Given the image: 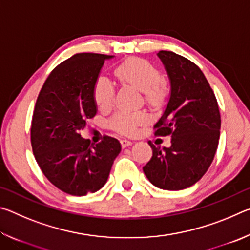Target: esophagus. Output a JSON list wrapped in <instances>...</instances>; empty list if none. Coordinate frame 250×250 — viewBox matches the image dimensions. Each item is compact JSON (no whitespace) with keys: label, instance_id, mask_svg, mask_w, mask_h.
<instances>
[{"label":"esophagus","instance_id":"esophagus-1","mask_svg":"<svg viewBox=\"0 0 250 250\" xmlns=\"http://www.w3.org/2000/svg\"><path fill=\"white\" fill-rule=\"evenodd\" d=\"M120 143H121V146L122 147H126V146H132V141L125 140V139H122V140H120Z\"/></svg>","mask_w":250,"mask_h":250}]
</instances>
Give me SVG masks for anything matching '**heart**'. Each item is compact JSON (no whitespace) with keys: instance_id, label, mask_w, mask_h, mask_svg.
Returning <instances> with one entry per match:
<instances>
[{"instance_id":"b5f03b06","label":"heart","mask_w":250,"mask_h":250,"mask_svg":"<svg viewBox=\"0 0 250 250\" xmlns=\"http://www.w3.org/2000/svg\"><path fill=\"white\" fill-rule=\"evenodd\" d=\"M116 78L124 86L143 92L146 103L151 107H161L167 97V89L163 83L161 71L151 62L140 58H131L120 64L115 70ZM94 99L101 111L108 112L116 101V87L111 80L101 77L95 84ZM149 121L146 113L119 112L110 122L116 132L126 137L137 134L138 128Z\"/></svg>"}]
</instances>
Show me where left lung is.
<instances>
[{
  "instance_id": "left-lung-1",
  "label": "left lung",
  "mask_w": 250,
  "mask_h": 250,
  "mask_svg": "<svg viewBox=\"0 0 250 250\" xmlns=\"http://www.w3.org/2000/svg\"><path fill=\"white\" fill-rule=\"evenodd\" d=\"M158 56L170 79L171 94L155 135H171L168 147H152L143 172L152 184L167 191L188 188L202 179L216 153L221 115L216 97L204 74L185 57L167 50Z\"/></svg>"
}]
</instances>
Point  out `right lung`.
Returning <instances> with one entry per match:
<instances>
[{
	"label": "right lung",
	"mask_w": 250,
	"mask_h": 250,
	"mask_svg": "<svg viewBox=\"0 0 250 250\" xmlns=\"http://www.w3.org/2000/svg\"><path fill=\"white\" fill-rule=\"evenodd\" d=\"M113 56L83 53L59 64L46 79L34 109L31 141L42 172L61 191L75 196L95 193L107 183L120 142L104 135L99 143L80 131L97 113L94 88Z\"/></svg>",
	"instance_id": "obj_1"
}]
</instances>
